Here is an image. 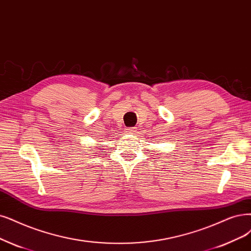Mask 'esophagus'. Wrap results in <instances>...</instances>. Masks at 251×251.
<instances>
[{
	"instance_id": "1",
	"label": "esophagus",
	"mask_w": 251,
	"mask_h": 251,
	"mask_svg": "<svg viewBox=\"0 0 251 251\" xmlns=\"http://www.w3.org/2000/svg\"><path fill=\"white\" fill-rule=\"evenodd\" d=\"M126 132L127 133H135L136 132V128L135 127H128L126 128Z\"/></svg>"
}]
</instances>
